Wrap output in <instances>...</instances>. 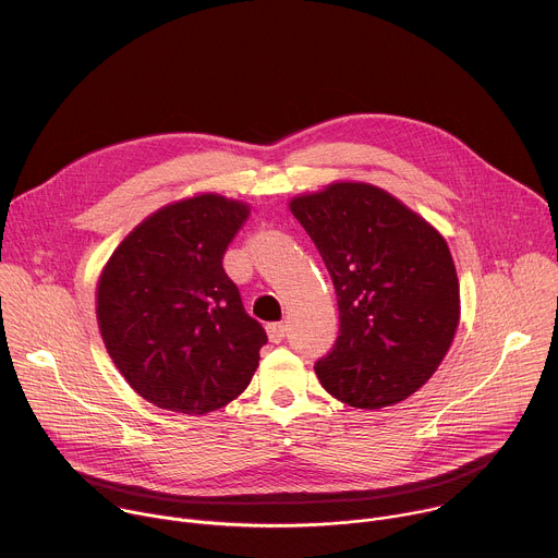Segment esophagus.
<instances>
[{
	"mask_svg": "<svg viewBox=\"0 0 558 558\" xmlns=\"http://www.w3.org/2000/svg\"><path fill=\"white\" fill-rule=\"evenodd\" d=\"M267 336H269L271 342L278 344L287 338V327L282 323H271V325H267Z\"/></svg>",
	"mask_w": 558,
	"mask_h": 558,
	"instance_id": "obj_1",
	"label": "esophagus"
}]
</instances>
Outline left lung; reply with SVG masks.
Masks as SVG:
<instances>
[{"instance_id": "obj_1", "label": "left lung", "mask_w": 558, "mask_h": 558, "mask_svg": "<svg viewBox=\"0 0 558 558\" xmlns=\"http://www.w3.org/2000/svg\"><path fill=\"white\" fill-rule=\"evenodd\" d=\"M291 214L333 280L340 336L315 375L340 402L377 411L420 390L459 325V280L444 235L388 192L331 183Z\"/></svg>"}]
</instances>
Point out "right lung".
<instances>
[{
    "mask_svg": "<svg viewBox=\"0 0 558 558\" xmlns=\"http://www.w3.org/2000/svg\"><path fill=\"white\" fill-rule=\"evenodd\" d=\"M250 207L201 194L147 216L108 260L97 287L106 349L158 409L205 415L241 395L267 344L222 256Z\"/></svg>",
    "mask_w": 558,
    "mask_h": 558,
    "instance_id": "right-lung-1",
    "label": "right lung"
}]
</instances>
